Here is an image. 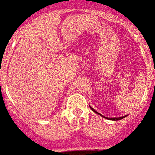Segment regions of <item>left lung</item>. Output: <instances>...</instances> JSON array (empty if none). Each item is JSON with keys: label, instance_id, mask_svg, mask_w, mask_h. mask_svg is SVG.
Here are the masks:
<instances>
[{"label": "left lung", "instance_id": "obj_1", "mask_svg": "<svg viewBox=\"0 0 155 155\" xmlns=\"http://www.w3.org/2000/svg\"><path fill=\"white\" fill-rule=\"evenodd\" d=\"M90 108H91V109H92V110H93V112H94V113H96V114H99V115H100V116H102V117H104V118H107V119H110V120H115V121H117V120H120V119H123V118L126 117V116H124V117H119V118H106V117H104V115L100 114L99 113H97V111L94 110V108H93V107H90Z\"/></svg>", "mask_w": 155, "mask_h": 155}]
</instances>
